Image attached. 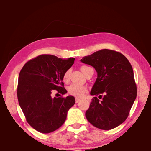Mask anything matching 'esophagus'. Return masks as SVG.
Returning <instances> with one entry per match:
<instances>
[{"label":"esophagus","mask_w":151,"mask_h":151,"mask_svg":"<svg viewBox=\"0 0 151 151\" xmlns=\"http://www.w3.org/2000/svg\"><path fill=\"white\" fill-rule=\"evenodd\" d=\"M81 100V99L78 98H76V103H78L79 101Z\"/></svg>","instance_id":"1"}]
</instances>
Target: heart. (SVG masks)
Wrapping results in <instances>:
<instances>
[{"label":"heart","instance_id":"obj_1","mask_svg":"<svg viewBox=\"0 0 151 151\" xmlns=\"http://www.w3.org/2000/svg\"><path fill=\"white\" fill-rule=\"evenodd\" d=\"M89 67L83 65L81 66L80 69L81 72L83 73L84 75L86 72L87 69ZM69 77H70V70H67L65 72L63 76V81L64 82H67L69 80ZM87 91V89L85 86H81V85H77V84H72L68 88V92L72 96H74L76 97L77 98H81L85 94V93Z\"/></svg>","mask_w":151,"mask_h":151}]
</instances>
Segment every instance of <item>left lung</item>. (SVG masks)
Instances as JSON below:
<instances>
[{"instance_id":"1","label":"left lung","mask_w":151,"mask_h":151,"mask_svg":"<svg viewBox=\"0 0 151 151\" xmlns=\"http://www.w3.org/2000/svg\"><path fill=\"white\" fill-rule=\"evenodd\" d=\"M93 67L97 79L91 95L94 97L86 117L93 126L101 130H111L124 122L137 96L134 70L123 54L103 49L81 60Z\"/></svg>"}]
</instances>
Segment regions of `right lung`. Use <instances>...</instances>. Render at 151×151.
<instances>
[{"mask_svg": "<svg viewBox=\"0 0 151 151\" xmlns=\"http://www.w3.org/2000/svg\"><path fill=\"white\" fill-rule=\"evenodd\" d=\"M75 58H60L41 55L25 63L19 75L17 95L19 106L29 124L41 133L60 128L67 112L74 106L72 96L53 98V90L65 94L63 76L74 64Z\"/></svg>", "mask_w": 151, "mask_h": 151, "instance_id": "add662e5", "label": "right lung"}]
</instances>
